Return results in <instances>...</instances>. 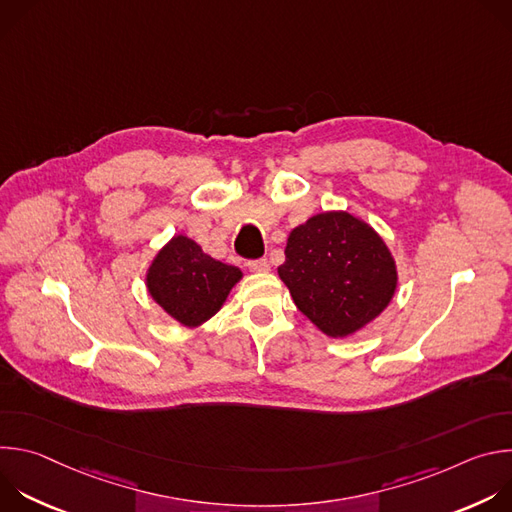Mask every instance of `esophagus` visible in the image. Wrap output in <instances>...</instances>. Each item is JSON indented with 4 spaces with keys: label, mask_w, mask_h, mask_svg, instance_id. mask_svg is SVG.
Here are the masks:
<instances>
[{
    "label": "esophagus",
    "mask_w": 512,
    "mask_h": 512,
    "mask_svg": "<svg viewBox=\"0 0 512 512\" xmlns=\"http://www.w3.org/2000/svg\"><path fill=\"white\" fill-rule=\"evenodd\" d=\"M249 269L253 273H267L269 271V263L265 259H257V261H249Z\"/></svg>",
    "instance_id": "obj_1"
}]
</instances>
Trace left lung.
<instances>
[{"label": "left lung", "instance_id": "left-lung-1", "mask_svg": "<svg viewBox=\"0 0 512 512\" xmlns=\"http://www.w3.org/2000/svg\"><path fill=\"white\" fill-rule=\"evenodd\" d=\"M277 273L298 310L330 338L354 336L375 322L399 283L385 239L346 210L314 214L291 229Z\"/></svg>", "mask_w": 512, "mask_h": 512}]
</instances>
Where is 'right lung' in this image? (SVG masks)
Listing matches in <instances>:
<instances>
[{
  "mask_svg": "<svg viewBox=\"0 0 512 512\" xmlns=\"http://www.w3.org/2000/svg\"><path fill=\"white\" fill-rule=\"evenodd\" d=\"M241 279L239 267L212 259L186 235H174L145 271L150 298L186 328L208 322Z\"/></svg>",
  "mask_w": 512,
  "mask_h": 512,
  "instance_id": "right-lung-1",
  "label": "right lung"
}]
</instances>
